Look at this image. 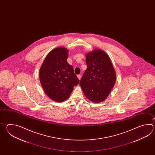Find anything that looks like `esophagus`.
<instances>
[{
    "label": "esophagus",
    "instance_id": "obj_1",
    "mask_svg": "<svg viewBox=\"0 0 155 155\" xmlns=\"http://www.w3.org/2000/svg\"><path fill=\"white\" fill-rule=\"evenodd\" d=\"M77 76H78V79H79V80H80V79H81V76L80 75H77Z\"/></svg>",
    "mask_w": 155,
    "mask_h": 155
}]
</instances>
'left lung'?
<instances>
[{
  "mask_svg": "<svg viewBox=\"0 0 155 155\" xmlns=\"http://www.w3.org/2000/svg\"><path fill=\"white\" fill-rule=\"evenodd\" d=\"M87 69L80 85L86 97L94 102L105 100L116 81L115 71L107 54L95 50L86 55Z\"/></svg>",
  "mask_w": 155,
  "mask_h": 155,
  "instance_id": "8db88e82",
  "label": "left lung"
}]
</instances>
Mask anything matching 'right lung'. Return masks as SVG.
<instances>
[{
	"mask_svg": "<svg viewBox=\"0 0 155 155\" xmlns=\"http://www.w3.org/2000/svg\"><path fill=\"white\" fill-rule=\"evenodd\" d=\"M68 51L64 48L53 50L40 68L39 78L44 91L50 98L61 102L69 97L80 80L73 66L67 62Z\"/></svg>",
	"mask_w": 155,
	"mask_h": 155,
	"instance_id": "right-lung-1",
	"label": "right lung"
}]
</instances>
